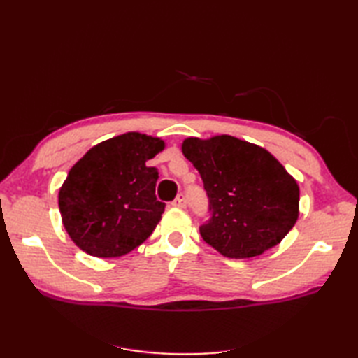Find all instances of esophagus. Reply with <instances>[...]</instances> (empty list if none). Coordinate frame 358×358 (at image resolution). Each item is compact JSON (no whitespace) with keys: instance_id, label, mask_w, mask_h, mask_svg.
Instances as JSON below:
<instances>
[{"instance_id":"esophagus-1","label":"esophagus","mask_w":358,"mask_h":358,"mask_svg":"<svg viewBox=\"0 0 358 358\" xmlns=\"http://www.w3.org/2000/svg\"><path fill=\"white\" fill-rule=\"evenodd\" d=\"M172 206L175 208H186V199H185V194L180 192L177 196H175V200L172 201Z\"/></svg>"}]
</instances>
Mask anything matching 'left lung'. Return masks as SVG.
I'll use <instances>...</instances> for the list:
<instances>
[{"mask_svg":"<svg viewBox=\"0 0 358 358\" xmlns=\"http://www.w3.org/2000/svg\"><path fill=\"white\" fill-rule=\"evenodd\" d=\"M181 149L200 172L209 200L210 217L200 234L220 254L257 257L292 229L299 185L268 150L231 135L187 138Z\"/></svg>","mask_w":358,"mask_h":358,"instance_id":"1","label":"left lung"}]
</instances>
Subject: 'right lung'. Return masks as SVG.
Instances as JSON below:
<instances>
[{"instance_id": "add662e5", "label": "right lung", "mask_w": 358, "mask_h": 358, "mask_svg": "<svg viewBox=\"0 0 358 358\" xmlns=\"http://www.w3.org/2000/svg\"><path fill=\"white\" fill-rule=\"evenodd\" d=\"M159 138L129 132L96 144L73 164L58 194L69 237L100 258L131 252L154 232L166 204L157 200Z\"/></svg>"}]
</instances>
